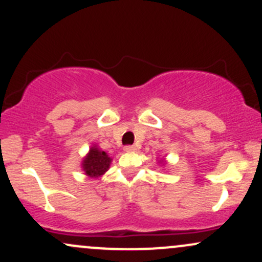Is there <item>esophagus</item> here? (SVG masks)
Segmentation results:
<instances>
[{
  "mask_svg": "<svg viewBox=\"0 0 262 262\" xmlns=\"http://www.w3.org/2000/svg\"><path fill=\"white\" fill-rule=\"evenodd\" d=\"M134 149H135L134 145H127V146H124V149L123 150H124L125 152H129V151H133Z\"/></svg>",
  "mask_w": 262,
  "mask_h": 262,
  "instance_id": "34e87169",
  "label": "esophagus"
}]
</instances>
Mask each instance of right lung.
Returning a JSON list of instances; mask_svg holds the SVG:
<instances>
[{"instance_id": "right-lung-1", "label": "right lung", "mask_w": 262, "mask_h": 262, "mask_svg": "<svg viewBox=\"0 0 262 262\" xmlns=\"http://www.w3.org/2000/svg\"><path fill=\"white\" fill-rule=\"evenodd\" d=\"M111 161L112 159L107 155L106 151H102L97 148V145H93L82 160V170L87 176L96 179L110 169Z\"/></svg>"}]
</instances>
